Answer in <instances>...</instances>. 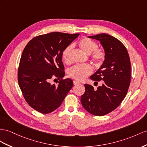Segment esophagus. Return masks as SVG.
I'll return each instance as SVG.
<instances>
[{"mask_svg": "<svg viewBox=\"0 0 147 147\" xmlns=\"http://www.w3.org/2000/svg\"><path fill=\"white\" fill-rule=\"evenodd\" d=\"M73 84H74V85H77V84H81V82L78 81H73Z\"/></svg>", "mask_w": 147, "mask_h": 147, "instance_id": "esophagus-1", "label": "esophagus"}]
</instances>
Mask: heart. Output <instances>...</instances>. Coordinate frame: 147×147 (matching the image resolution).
I'll return each instance as SVG.
<instances>
[{
    "label": "heart",
    "instance_id": "obj_1",
    "mask_svg": "<svg viewBox=\"0 0 147 147\" xmlns=\"http://www.w3.org/2000/svg\"><path fill=\"white\" fill-rule=\"evenodd\" d=\"M79 46L84 52L90 54V57L96 65H101L106 59V51L103 48H98L96 41L89 38H82L78 43ZM73 49L72 45H69L64 49L62 52V58L65 63L69 61V56ZM93 71L92 67L89 64L76 65L68 71L69 76L78 81H82L91 74Z\"/></svg>",
    "mask_w": 147,
    "mask_h": 147
}]
</instances>
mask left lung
I'll use <instances>...</instances> for the list:
<instances>
[{"mask_svg": "<svg viewBox=\"0 0 147 147\" xmlns=\"http://www.w3.org/2000/svg\"><path fill=\"white\" fill-rule=\"evenodd\" d=\"M89 38L99 40L106 55L102 65L90 77L97 84L102 81V85L96 90L85 84L81 102L90 114L103 116L115 110L127 95L131 81L130 60L127 48L116 38L106 33Z\"/></svg>", "mask_w": 147, "mask_h": 147, "instance_id": "obj_1", "label": "left lung"}]
</instances>
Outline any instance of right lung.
Masks as SVG:
<instances>
[{
	"mask_svg": "<svg viewBox=\"0 0 147 147\" xmlns=\"http://www.w3.org/2000/svg\"><path fill=\"white\" fill-rule=\"evenodd\" d=\"M79 35L52 32L35 36L26 45L18 66V82L25 100L33 109L41 114L54 111L72 88L73 81L63 79L62 52ZM55 77L61 79L56 86L49 82Z\"/></svg>",
	"mask_w": 147,
	"mask_h": 147,
	"instance_id": "obj_1",
	"label": "right lung"
}]
</instances>
